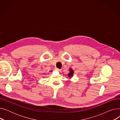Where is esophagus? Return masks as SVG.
<instances>
[{
  "mask_svg": "<svg viewBox=\"0 0 120 120\" xmlns=\"http://www.w3.org/2000/svg\"><path fill=\"white\" fill-rule=\"evenodd\" d=\"M55 71H60V69L58 68H55Z\"/></svg>",
  "mask_w": 120,
  "mask_h": 120,
  "instance_id": "obj_1",
  "label": "esophagus"
}]
</instances>
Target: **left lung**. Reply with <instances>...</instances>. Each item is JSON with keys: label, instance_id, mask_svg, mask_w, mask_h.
<instances>
[{"label": "left lung", "instance_id": "8db88e82", "mask_svg": "<svg viewBox=\"0 0 120 120\" xmlns=\"http://www.w3.org/2000/svg\"><path fill=\"white\" fill-rule=\"evenodd\" d=\"M70 72L68 74V76L69 77H71L72 76V75H73V71L72 70L71 68H70Z\"/></svg>", "mask_w": 120, "mask_h": 120}]
</instances>
